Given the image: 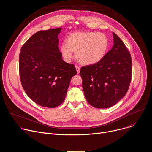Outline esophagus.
<instances>
[{
	"label": "esophagus",
	"instance_id": "esophagus-1",
	"mask_svg": "<svg viewBox=\"0 0 152 152\" xmlns=\"http://www.w3.org/2000/svg\"><path fill=\"white\" fill-rule=\"evenodd\" d=\"M76 71H77V73L79 74V72H80V67H78V66H76Z\"/></svg>",
	"mask_w": 152,
	"mask_h": 152
}]
</instances>
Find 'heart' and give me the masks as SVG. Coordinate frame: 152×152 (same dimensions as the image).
<instances>
[{"label":"heart","mask_w":152,"mask_h":152,"mask_svg":"<svg viewBox=\"0 0 152 152\" xmlns=\"http://www.w3.org/2000/svg\"><path fill=\"white\" fill-rule=\"evenodd\" d=\"M109 42L102 32H83L70 34L67 41L61 46V52L65 60L70 61L74 57L83 65H92L101 61L105 55Z\"/></svg>","instance_id":"1"}]
</instances>
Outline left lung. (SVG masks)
Masks as SVG:
<instances>
[{"instance_id": "obj_1", "label": "left lung", "mask_w": 152, "mask_h": 152, "mask_svg": "<svg viewBox=\"0 0 152 152\" xmlns=\"http://www.w3.org/2000/svg\"><path fill=\"white\" fill-rule=\"evenodd\" d=\"M113 37L114 45L103 59L80 70L85 98L96 108L116 104L126 94L131 81V53L114 32Z\"/></svg>"}]
</instances>
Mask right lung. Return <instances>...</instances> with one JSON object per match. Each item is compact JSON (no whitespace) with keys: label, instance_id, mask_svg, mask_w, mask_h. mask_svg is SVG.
Instances as JSON below:
<instances>
[{"label":"right lung","instance_id":"obj_1","mask_svg":"<svg viewBox=\"0 0 152 152\" xmlns=\"http://www.w3.org/2000/svg\"><path fill=\"white\" fill-rule=\"evenodd\" d=\"M61 28L39 31L21 47L19 55L21 83L37 104L49 108L60 105L66 98L72 77L73 64L63 61L58 35Z\"/></svg>","mask_w":152,"mask_h":152}]
</instances>
